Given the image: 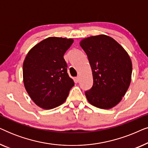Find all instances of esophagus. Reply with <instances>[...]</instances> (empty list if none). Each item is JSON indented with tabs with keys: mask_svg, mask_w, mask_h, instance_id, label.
<instances>
[{
	"mask_svg": "<svg viewBox=\"0 0 148 148\" xmlns=\"http://www.w3.org/2000/svg\"><path fill=\"white\" fill-rule=\"evenodd\" d=\"M75 81L76 83H79V77H76L75 78Z\"/></svg>",
	"mask_w": 148,
	"mask_h": 148,
	"instance_id": "1",
	"label": "esophagus"
}]
</instances>
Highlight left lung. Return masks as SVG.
I'll return each mask as SVG.
<instances>
[{
    "instance_id": "left-lung-1",
    "label": "left lung",
    "mask_w": 148,
    "mask_h": 148,
    "mask_svg": "<svg viewBox=\"0 0 148 148\" xmlns=\"http://www.w3.org/2000/svg\"><path fill=\"white\" fill-rule=\"evenodd\" d=\"M79 44L88 56L94 79L92 88L86 92L87 100L97 108H113L130 86V56L120 44L104 34L84 38Z\"/></svg>"
}]
</instances>
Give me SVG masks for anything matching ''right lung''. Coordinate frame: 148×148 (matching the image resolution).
Listing matches in <instances>:
<instances>
[{
	"label": "right lung",
	"instance_id": "obj_1",
	"mask_svg": "<svg viewBox=\"0 0 148 148\" xmlns=\"http://www.w3.org/2000/svg\"><path fill=\"white\" fill-rule=\"evenodd\" d=\"M73 41L72 38L49 37L36 44L25 56L24 87L40 108L50 110L63 104L74 86L63 58Z\"/></svg>",
	"mask_w": 148,
	"mask_h": 148
}]
</instances>
